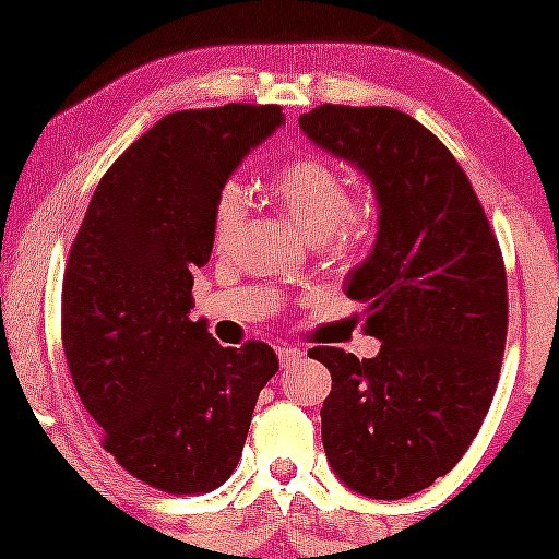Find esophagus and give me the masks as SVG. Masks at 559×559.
I'll list each match as a JSON object with an SVG mask.
<instances>
[{
	"instance_id": "34e87169",
	"label": "esophagus",
	"mask_w": 559,
	"mask_h": 559,
	"mask_svg": "<svg viewBox=\"0 0 559 559\" xmlns=\"http://www.w3.org/2000/svg\"><path fill=\"white\" fill-rule=\"evenodd\" d=\"M275 352H278V359H281V365H284V368H289L292 362H297V359L302 357V352L297 346H278Z\"/></svg>"
}]
</instances>
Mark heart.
<instances>
[{"mask_svg":"<svg viewBox=\"0 0 559 559\" xmlns=\"http://www.w3.org/2000/svg\"><path fill=\"white\" fill-rule=\"evenodd\" d=\"M273 197L308 238L337 257L362 251L379 233V207L365 197H348V178L321 156H297L273 178ZM248 213V191L227 180L213 202V246L235 240Z\"/></svg>","mask_w":559,"mask_h":559,"instance_id":"heart-1","label":"heart"}]
</instances>
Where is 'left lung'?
<instances>
[{
  "label": "left lung",
  "instance_id": "1",
  "mask_svg": "<svg viewBox=\"0 0 559 559\" xmlns=\"http://www.w3.org/2000/svg\"><path fill=\"white\" fill-rule=\"evenodd\" d=\"M300 127L368 173L381 207L373 253L346 278L381 352H308L332 376L321 441L354 492L408 498L452 471L492 405L509 332L503 253L452 151L408 112L319 105Z\"/></svg>",
  "mask_w": 559,
  "mask_h": 559
}]
</instances>
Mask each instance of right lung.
<instances>
[{"mask_svg": "<svg viewBox=\"0 0 559 559\" xmlns=\"http://www.w3.org/2000/svg\"><path fill=\"white\" fill-rule=\"evenodd\" d=\"M281 121L278 105L170 112L112 162L72 240L61 289L72 384L105 452L159 492L222 487L278 373L267 343L224 348L189 313L218 189Z\"/></svg>", "mask_w": 559, "mask_h": 559, "instance_id": "add662e5", "label": "right lung"}]
</instances>
